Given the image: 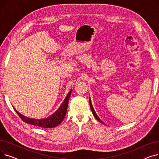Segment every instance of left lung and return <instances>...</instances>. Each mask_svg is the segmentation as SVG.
I'll list each match as a JSON object with an SVG mask.
<instances>
[{"instance_id":"left-lung-1","label":"left lung","mask_w":159,"mask_h":159,"mask_svg":"<svg viewBox=\"0 0 159 159\" xmlns=\"http://www.w3.org/2000/svg\"><path fill=\"white\" fill-rule=\"evenodd\" d=\"M89 104H90V108H91V111H92V113H93V115H94V116L98 120V121H100L101 122V123H103L102 122V121L99 119V117L98 116H97V113H96V112L95 111V110H94V109H93V106H92V104H91V98H89Z\"/></svg>"}]
</instances>
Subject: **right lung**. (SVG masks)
<instances>
[{"label":"right lung","mask_w":159,"mask_h":159,"mask_svg":"<svg viewBox=\"0 0 159 159\" xmlns=\"http://www.w3.org/2000/svg\"><path fill=\"white\" fill-rule=\"evenodd\" d=\"M71 91L70 90L68 94L67 95L65 100L64 101L63 103L61 106V107L58 108V109L50 116L48 118L44 119H30L28 117H26L20 113H19L17 111H16L15 108L14 110L16 111V113L18 114L19 117L26 123L30 124L32 125H34V126H37L39 127H41L43 128H52L57 126L58 124H60L61 122L64 119L67 109H68V101L69 98L71 96Z\"/></svg>","instance_id":"obj_1"}]
</instances>
